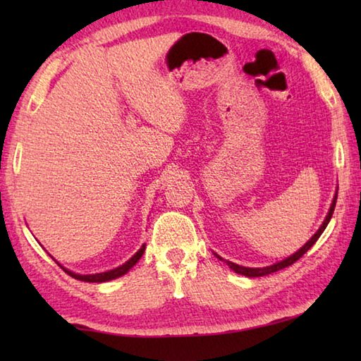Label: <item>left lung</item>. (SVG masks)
Returning <instances> with one entry per match:
<instances>
[{
	"instance_id": "left-lung-1",
	"label": "left lung",
	"mask_w": 361,
	"mask_h": 361,
	"mask_svg": "<svg viewBox=\"0 0 361 361\" xmlns=\"http://www.w3.org/2000/svg\"><path fill=\"white\" fill-rule=\"evenodd\" d=\"M336 199H338V191L334 192V197H333L331 205H329L328 215L325 216V219H323V223H322V226L319 228V231H317L315 234H314L312 237H310V239H309L307 242H305L301 248L298 250V252L290 255L288 258H285V259H282V261L276 262V264H271V266H266V267H245V266L235 264V262H232V261H226V259H223L221 256L216 255V253H215V256H216L218 259L228 262V266H229L235 274H242V276H245V277H262V276H267V274L277 272V271H280V269H283V267H288V266L293 264V262H296L299 258H301V256H302L305 252H307V250H309L310 247H312L317 240H319V237L323 234V231L326 229L329 219H331V216H333V212H334V207H336Z\"/></svg>"
}]
</instances>
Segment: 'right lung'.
I'll use <instances>...</instances> for the list:
<instances>
[{"instance_id": "right-lung-1", "label": "right lung", "mask_w": 361, "mask_h": 361, "mask_svg": "<svg viewBox=\"0 0 361 361\" xmlns=\"http://www.w3.org/2000/svg\"><path fill=\"white\" fill-rule=\"evenodd\" d=\"M145 248H146V243H143V245L140 247L138 252H137L135 255H133L129 261H126L124 264H121V266L114 267V269H111V271H106V272H99V274H76V272L70 271V269L63 267L62 264H59V262H57V264H59L60 267H62L63 271H65L66 274H68V276H71L73 279L82 280V282H90V283H103V282H109V280H114V279H118V277H122V276H124V274L129 272L130 269L137 264L138 259L143 256ZM54 261H56V259H54Z\"/></svg>"}]
</instances>
